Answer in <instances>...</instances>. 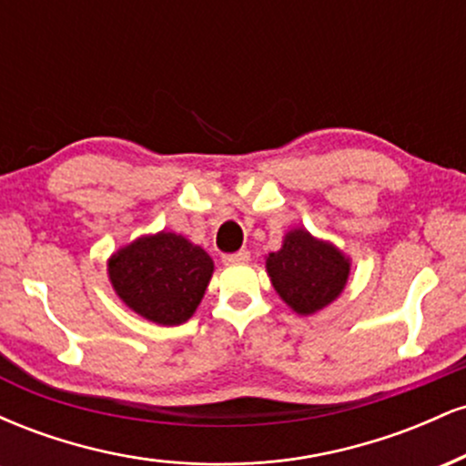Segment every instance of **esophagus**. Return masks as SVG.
<instances>
[{
	"instance_id": "obj_1",
	"label": "esophagus",
	"mask_w": 466,
	"mask_h": 466,
	"mask_svg": "<svg viewBox=\"0 0 466 466\" xmlns=\"http://www.w3.org/2000/svg\"><path fill=\"white\" fill-rule=\"evenodd\" d=\"M249 260V251L248 249H240L237 254H226L223 256V263L226 265H243Z\"/></svg>"
}]
</instances>
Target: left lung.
Segmentation results:
<instances>
[{
	"mask_svg": "<svg viewBox=\"0 0 466 466\" xmlns=\"http://www.w3.org/2000/svg\"><path fill=\"white\" fill-rule=\"evenodd\" d=\"M350 256L309 229L291 228L282 248L265 258L271 287L298 315H315L341 296L350 276Z\"/></svg>",
	"mask_w": 466,
	"mask_h": 466,
	"instance_id": "obj_1",
	"label": "left lung"
}]
</instances>
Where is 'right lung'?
Instances as JSON below:
<instances>
[{"mask_svg": "<svg viewBox=\"0 0 466 466\" xmlns=\"http://www.w3.org/2000/svg\"><path fill=\"white\" fill-rule=\"evenodd\" d=\"M106 274L133 313L159 326H179L203 300L215 260L177 232L142 234L106 260Z\"/></svg>", "mask_w": 466, "mask_h": 466, "instance_id": "obj_1", "label": "right lung"}]
</instances>
